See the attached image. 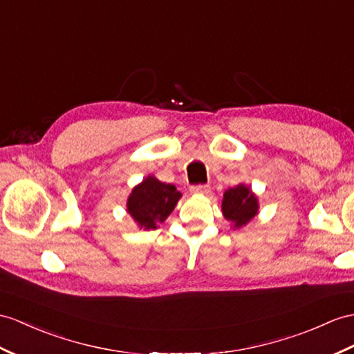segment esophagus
I'll list each match as a JSON object with an SVG mask.
<instances>
[{"label": "esophagus", "mask_w": 354, "mask_h": 354, "mask_svg": "<svg viewBox=\"0 0 354 354\" xmlns=\"http://www.w3.org/2000/svg\"><path fill=\"white\" fill-rule=\"evenodd\" d=\"M210 186L209 185H194L191 186V192L192 194H207L209 192Z\"/></svg>", "instance_id": "esophagus-1"}]
</instances>
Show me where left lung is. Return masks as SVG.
I'll return each mask as SVG.
<instances>
[{"label":"left lung","instance_id":"1","mask_svg":"<svg viewBox=\"0 0 354 354\" xmlns=\"http://www.w3.org/2000/svg\"><path fill=\"white\" fill-rule=\"evenodd\" d=\"M258 210L257 198L243 185H239L223 194L222 212L234 228L243 227L251 221Z\"/></svg>","mask_w":354,"mask_h":354}]
</instances>
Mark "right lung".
Here are the masks:
<instances>
[{"mask_svg": "<svg viewBox=\"0 0 354 354\" xmlns=\"http://www.w3.org/2000/svg\"><path fill=\"white\" fill-rule=\"evenodd\" d=\"M180 196L182 194L174 185L162 183L150 176L132 191L127 200V212L141 228L153 230L174 210Z\"/></svg>", "mask_w": 354, "mask_h": 354, "instance_id": "1", "label": "right lung"}]
</instances>
